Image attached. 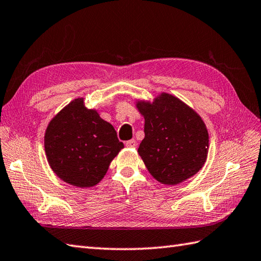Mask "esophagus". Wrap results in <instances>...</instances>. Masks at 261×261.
I'll return each instance as SVG.
<instances>
[{"mask_svg":"<svg viewBox=\"0 0 261 261\" xmlns=\"http://www.w3.org/2000/svg\"><path fill=\"white\" fill-rule=\"evenodd\" d=\"M125 146L127 148H136L137 147V141L135 139L127 140V141H125Z\"/></svg>","mask_w":261,"mask_h":261,"instance_id":"obj_1","label":"esophagus"}]
</instances>
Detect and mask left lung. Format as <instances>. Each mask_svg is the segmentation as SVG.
<instances>
[{
	"label": "left lung",
	"mask_w": 261,
	"mask_h": 261,
	"mask_svg": "<svg viewBox=\"0 0 261 261\" xmlns=\"http://www.w3.org/2000/svg\"><path fill=\"white\" fill-rule=\"evenodd\" d=\"M145 116V139L138 148L147 169L166 185H176L203 167L208 134L202 119L186 104L162 94L152 104L138 103Z\"/></svg>",
	"instance_id": "1"
}]
</instances>
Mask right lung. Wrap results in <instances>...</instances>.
<instances>
[{
    "label": "right lung",
    "mask_w": 261,
    "mask_h": 261,
    "mask_svg": "<svg viewBox=\"0 0 261 261\" xmlns=\"http://www.w3.org/2000/svg\"><path fill=\"white\" fill-rule=\"evenodd\" d=\"M112 124L76 98L55 116L45 136L48 163L64 181L91 187L107 174L112 159L123 148Z\"/></svg>",
    "instance_id": "obj_1"
}]
</instances>
